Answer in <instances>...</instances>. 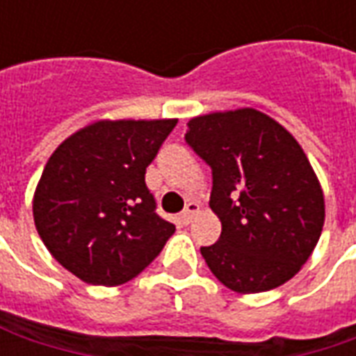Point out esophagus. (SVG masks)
Returning a JSON list of instances; mask_svg holds the SVG:
<instances>
[{
    "mask_svg": "<svg viewBox=\"0 0 356 356\" xmlns=\"http://www.w3.org/2000/svg\"><path fill=\"white\" fill-rule=\"evenodd\" d=\"M198 209H200V206H198L196 202H188V204H186L185 211L181 213V221H183V225L191 223V219H193L194 213H198Z\"/></svg>",
    "mask_w": 356,
    "mask_h": 356,
    "instance_id": "34e87169",
    "label": "esophagus"
}]
</instances>
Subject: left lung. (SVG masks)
I'll return each instance as SVG.
<instances>
[{
    "instance_id": "obj_1",
    "label": "left lung",
    "mask_w": 356,
    "mask_h": 356,
    "mask_svg": "<svg viewBox=\"0 0 356 356\" xmlns=\"http://www.w3.org/2000/svg\"><path fill=\"white\" fill-rule=\"evenodd\" d=\"M186 125L188 147L211 168L209 208L221 221L219 240L200 248L209 270L238 293L282 286L311 257L324 225V194L303 148L255 108Z\"/></svg>"
}]
</instances>
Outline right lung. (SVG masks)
<instances>
[{
    "label": "right lung",
    "mask_w": 356,
    "mask_h": 356,
    "mask_svg": "<svg viewBox=\"0 0 356 356\" xmlns=\"http://www.w3.org/2000/svg\"><path fill=\"white\" fill-rule=\"evenodd\" d=\"M177 120H101L63 140L34 193V223L51 255L80 280L120 286L143 273L175 225L145 183Z\"/></svg>",
    "instance_id": "obj_1"
}]
</instances>
